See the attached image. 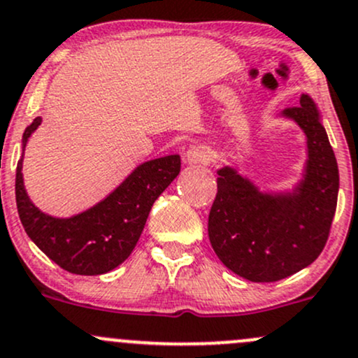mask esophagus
Returning a JSON list of instances; mask_svg holds the SVG:
<instances>
[{
  "label": "esophagus",
  "instance_id": "esophagus-1",
  "mask_svg": "<svg viewBox=\"0 0 358 358\" xmlns=\"http://www.w3.org/2000/svg\"><path fill=\"white\" fill-rule=\"evenodd\" d=\"M187 163L190 164H208L213 159V150L206 145H192L185 154Z\"/></svg>",
  "mask_w": 358,
  "mask_h": 358
}]
</instances>
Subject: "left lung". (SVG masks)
I'll return each instance as SVG.
<instances>
[{
    "label": "left lung",
    "mask_w": 358,
    "mask_h": 358,
    "mask_svg": "<svg viewBox=\"0 0 358 358\" xmlns=\"http://www.w3.org/2000/svg\"><path fill=\"white\" fill-rule=\"evenodd\" d=\"M281 118L306 135L302 178L289 190H261L233 166L217 169L209 213V240L229 271L254 283H271L310 266L328 240L336 210L340 173L321 113L308 94Z\"/></svg>",
    "instance_id": "8db88e82"
}]
</instances>
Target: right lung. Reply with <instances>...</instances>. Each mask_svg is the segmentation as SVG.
Listing matches in <instances>:
<instances>
[{
	"label": "right lung",
	"instance_id": "add662e5",
	"mask_svg": "<svg viewBox=\"0 0 358 358\" xmlns=\"http://www.w3.org/2000/svg\"><path fill=\"white\" fill-rule=\"evenodd\" d=\"M41 122L43 118L37 116L24 131L15 178L17 209L25 233L69 273L82 276L110 273L129 259L137 245L154 201L178 176L180 156L171 154L145 161L92 208L70 217H56L30 201L22 173L25 145Z\"/></svg>",
	"mask_w": 358,
	"mask_h": 358
}]
</instances>
